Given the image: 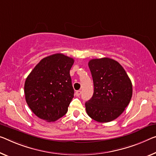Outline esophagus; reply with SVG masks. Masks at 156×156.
Masks as SVG:
<instances>
[{
    "label": "esophagus",
    "mask_w": 156,
    "mask_h": 156,
    "mask_svg": "<svg viewBox=\"0 0 156 156\" xmlns=\"http://www.w3.org/2000/svg\"><path fill=\"white\" fill-rule=\"evenodd\" d=\"M81 90H76V91L75 92L76 96V97H80V95H81Z\"/></svg>",
    "instance_id": "1"
}]
</instances>
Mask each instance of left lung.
Segmentation results:
<instances>
[{"label":"left lung","instance_id":"1","mask_svg":"<svg viewBox=\"0 0 156 156\" xmlns=\"http://www.w3.org/2000/svg\"><path fill=\"white\" fill-rule=\"evenodd\" d=\"M94 92L86 102L87 114L100 123L110 122L121 115L130 102L133 85L121 64L109 58L88 62Z\"/></svg>","mask_w":156,"mask_h":156}]
</instances>
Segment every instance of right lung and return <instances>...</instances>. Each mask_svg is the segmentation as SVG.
Masks as SVG:
<instances>
[{
    "mask_svg": "<svg viewBox=\"0 0 156 156\" xmlns=\"http://www.w3.org/2000/svg\"><path fill=\"white\" fill-rule=\"evenodd\" d=\"M74 59L63 54L42 58L26 78V101L37 117L55 121L67 113L74 98L70 70Z\"/></svg>",
    "mask_w": 156,
    "mask_h": 156,
    "instance_id": "obj_1",
    "label": "right lung"
}]
</instances>
